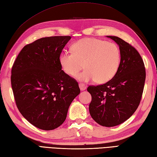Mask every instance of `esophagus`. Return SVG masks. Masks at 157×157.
I'll list each match as a JSON object with an SVG mask.
<instances>
[{"mask_svg": "<svg viewBox=\"0 0 157 157\" xmlns=\"http://www.w3.org/2000/svg\"><path fill=\"white\" fill-rule=\"evenodd\" d=\"M79 87H80L81 91H83V90H85L87 88V86H86V85H85L84 83H79Z\"/></svg>", "mask_w": 157, "mask_h": 157, "instance_id": "obj_1", "label": "esophagus"}]
</instances>
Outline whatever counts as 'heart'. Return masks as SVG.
Wrapping results in <instances>:
<instances>
[{
	"instance_id": "obj_1",
	"label": "heart",
	"mask_w": 157,
	"mask_h": 157,
	"mask_svg": "<svg viewBox=\"0 0 157 157\" xmlns=\"http://www.w3.org/2000/svg\"><path fill=\"white\" fill-rule=\"evenodd\" d=\"M121 51L117 45L94 38H83L74 43L71 52L60 56L63 70L71 76H76L83 66L86 70L76 78L81 81H96L105 83L110 81L119 70Z\"/></svg>"
}]
</instances>
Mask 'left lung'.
I'll use <instances>...</instances> for the list:
<instances>
[{"mask_svg":"<svg viewBox=\"0 0 157 157\" xmlns=\"http://www.w3.org/2000/svg\"><path fill=\"white\" fill-rule=\"evenodd\" d=\"M119 46L120 66L106 83L87 87L92 96L89 110L93 119L105 127H114L128 120L138 108L144 92L145 69L136 49L121 38L108 36Z\"/></svg>","mask_w":157,"mask_h":157,"instance_id":"1","label":"left lung"}]
</instances>
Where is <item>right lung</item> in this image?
<instances>
[{"label":"right lung","instance_id":"1","mask_svg":"<svg viewBox=\"0 0 157 157\" xmlns=\"http://www.w3.org/2000/svg\"><path fill=\"white\" fill-rule=\"evenodd\" d=\"M70 39V36H58L35 40L21 49L12 66L11 83L18 110L41 130L62 125L81 92L60 63V55Z\"/></svg>","mask_w":157,"mask_h":157}]
</instances>
